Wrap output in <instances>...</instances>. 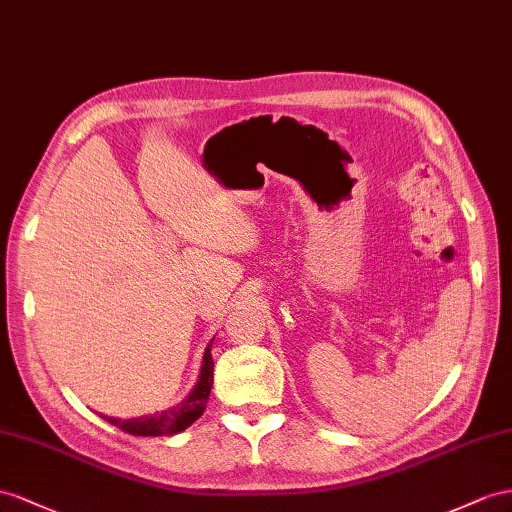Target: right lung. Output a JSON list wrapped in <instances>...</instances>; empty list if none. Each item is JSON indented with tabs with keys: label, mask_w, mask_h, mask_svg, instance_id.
Masks as SVG:
<instances>
[{
	"label": "right lung",
	"mask_w": 512,
	"mask_h": 512,
	"mask_svg": "<svg viewBox=\"0 0 512 512\" xmlns=\"http://www.w3.org/2000/svg\"><path fill=\"white\" fill-rule=\"evenodd\" d=\"M209 348H212V344H209L205 350L199 383H196L190 396L181 404L162 413L134 417V419H116L106 415L101 417L108 419V422L114 424L116 428L127 432V435H136V437H164V435H177V432L186 430L203 415L209 400V391H212V385H214V359Z\"/></svg>",
	"instance_id": "obj_1"
}]
</instances>
